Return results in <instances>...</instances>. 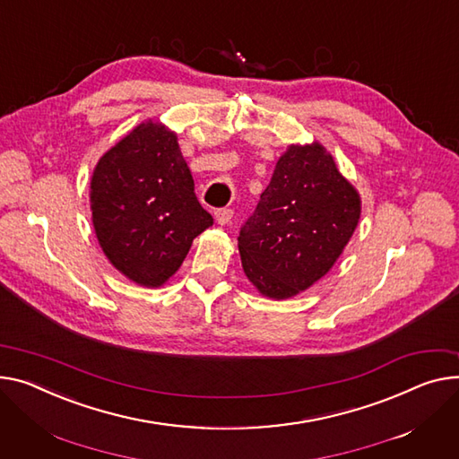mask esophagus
Wrapping results in <instances>:
<instances>
[{
  "instance_id": "obj_1",
  "label": "esophagus",
  "mask_w": 459,
  "mask_h": 459,
  "mask_svg": "<svg viewBox=\"0 0 459 459\" xmlns=\"http://www.w3.org/2000/svg\"><path fill=\"white\" fill-rule=\"evenodd\" d=\"M232 216H234V212H232L230 208H220V210H216V221H218L220 225H229L230 220H232Z\"/></svg>"
}]
</instances>
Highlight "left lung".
<instances>
[{
	"label": "left lung",
	"instance_id": "left-lung-1",
	"mask_svg": "<svg viewBox=\"0 0 459 459\" xmlns=\"http://www.w3.org/2000/svg\"><path fill=\"white\" fill-rule=\"evenodd\" d=\"M358 220L359 195L330 152L317 142L290 145L239 229L243 271L262 295L293 297L325 277Z\"/></svg>",
	"mask_w": 459,
	"mask_h": 459
}]
</instances>
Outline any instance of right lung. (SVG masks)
Instances as JSON below:
<instances>
[{
    "mask_svg": "<svg viewBox=\"0 0 459 459\" xmlns=\"http://www.w3.org/2000/svg\"><path fill=\"white\" fill-rule=\"evenodd\" d=\"M90 188L103 253L145 288L162 286L186 258L194 238L213 223L195 197L175 133L152 121L105 152Z\"/></svg>",
    "mask_w": 459,
    "mask_h": 459,
    "instance_id": "right-lung-1",
    "label": "right lung"
}]
</instances>
